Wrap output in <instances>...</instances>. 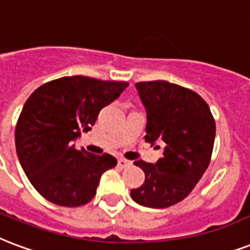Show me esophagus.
Returning a JSON list of instances; mask_svg holds the SVG:
<instances>
[{"mask_svg":"<svg viewBox=\"0 0 250 250\" xmlns=\"http://www.w3.org/2000/svg\"><path fill=\"white\" fill-rule=\"evenodd\" d=\"M118 165L121 167H127L131 165V161H128V160H125V159H119L118 160Z\"/></svg>","mask_w":250,"mask_h":250,"instance_id":"1","label":"esophagus"}]
</instances>
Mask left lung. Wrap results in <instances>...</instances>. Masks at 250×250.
I'll use <instances>...</instances> for the list:
<instances>
[{"instance_id": "8db88e82", "label": "left lung", "mask_w": 250, "mask_h": 250, "mask_svg": "<svg viewBox=\"0 0 250 250\" xmlns=\"http://www.w3.org/2000/svg\"><path fill=\"white\" fill-rule=\"evenodd\" d=\"M135 86L146 111V142L163 143L165 148L156 164L135 161L146 181L131 190V197L146 207L165 208L188 197L208 167L215 121L208 104L190 89L167 81Z\"/></svg>"}]
</instances>
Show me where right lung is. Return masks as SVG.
<instances>
[{
	"mask_svg": "<svg viewBox=\"0 0 250 250\" xmlns=\"http://www.w3.org/2000/svg\"><path fill=\"white\" fill-rule=\"evenodd\" d=\"M127 86L125 81L72 76L49 81L28 97L15 127V148L42 197L64 207L94 198L101 176L117 165V159L76 149L73 142L90 131L101 110Z\"/></svg>",
	"mask_w": 250,
	"mask_h": 250,
	"instance_id": "obj_1",
	"label": "right lung"
}]
</instances>
